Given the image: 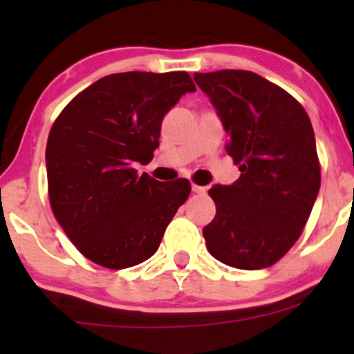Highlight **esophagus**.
Here are the masks:
<instances>
[{
	"instance_id": "obj_1",
	"label": "esophagus",
	"mask_w": 354,
	"mask_h": 354,
	"mask_svg": "<svg viewBox=\"0 0 354 354\" xmlns=\"http://www.w3.org/2000/svg\"><path fill=\"white\" fill-rule=\"evenodd\" d=\"M191 191L196 194H205L206 193V188L205 186H198V185H191Z\"/></svg>"
}]
</instances>
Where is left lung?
Masks as SVG:
<instances>
[{
	"label": "left lung",
	"instance_id": "8db88e82",
	"mask_svg": "<svg viewBox=\"0 0 354 354\" xmlns=\"http://www.w3.org/2000/svg\"><path fill=\"white\" fill-rule=\"evenodd\" d=\"M194 81L228 133L239 165L233 185H214L216 216L203 228L211 256L238 270L274 265L299 238L318 198L315 131L284 89L243 70L196 73Z\"/></svg>",
	"mask_w": 354,
	"mask_h": 354
}]
</instances>
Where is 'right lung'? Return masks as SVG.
I'll list each match as a JSON object with an SVG mask.
<instances>
[{
    "label": "right lung",
    "mask_w": 354,
    "mask_h": 354,
    "mask_svg": "<svg viewBox=\"0 0 354 354\" xmlns=\"http://www.w3.org/2000/svg\"><path fill=\"white\" fill-rule=\"evenodd\" d=\"M196 86L185 71L104 76L61 111L46 145L48 193L61 228L96 265L123 270L156 253L189 196L188 180L138 174L166 113Z\"/></svg>",
    "instance_id": "1"
}]
</instances>
